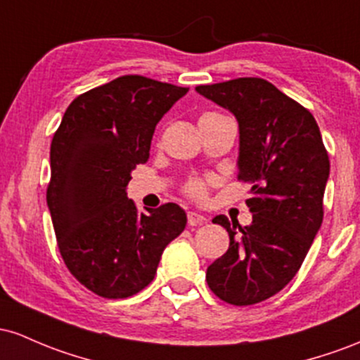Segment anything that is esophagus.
Here are the masks:
<instances>
[{"instance_id":"1","label":"esophagus","mask_w":360,"mask_h":360,"mask_svg":"<svg viewBox=\"0 0 360 360\" xmlns=\"http://www.w3.org/2000/svg\"><path fill=\"white\" fill-rule=\"evenodd\" d=\"M187 219H188V224L191 226H199V224H204L205 221V216H202L199 212H193V211H188L187 212Z\"/></svg>"}]
</instances>
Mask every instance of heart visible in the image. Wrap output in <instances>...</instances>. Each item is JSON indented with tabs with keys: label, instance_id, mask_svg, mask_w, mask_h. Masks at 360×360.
Listing matches in <instances>:
<instances>
[{
	"label": "heart",
	"instance_id": "obj_1",
	"mask_svg": "<svg viewBox=\"0 0 360 360\" xmlns=\"http://www.w3.org/2000/svg\"><path fill=\"white\" fill-rule=\"evenodd\" d=\"M207 115H216V114H207ZM187 192L191 193L192 197H197V199H200V197H204V193H205V185H204V181L199 180V179H192V180L187 184Z\"/></svg>",
	"mask_w": 360,
	"mask_h": 360
}]
</instances>
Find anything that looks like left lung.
Masks as SVG:
<instances>
[{
    "mask_svg": "<svg viewBox=\"0 0 360 360\" xmlns=\"http://www.w3.org/2000/svg\"><path fill=\"white\" fill-rule=\"evenodd\" d=\"M195 91L236 117L238 179L252 185V224L212 219L228 231L229 248L205 278L219 300L257 304L292 281L321 228L328 153L311 112L265 79L238 78Z\"/></svg>",
    "mask_w": 360,
    "mask_h": 360,
    "instance_id": "8db88e82",
    "label": "left lung"
}]
</instances>
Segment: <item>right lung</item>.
Instances as JSON below:
<instances>
[{
	"label": "right lung",
	"mask_w": 360,
	"mask_h": 360,
	"mask_svg": "<svg viewBox=\"0 0 360 360\" xmlns=\"http://www.w3.org/2000/svg\"><path fill=\"white\" fill-rule=\"evenodd\" d=\"M187 91L120 76L72 100L52 137L47 207L60 257L98 296L124 300L143 290L185 229L180 205L139 214L126 191L136 165L149 158L156 124Z\"/></svg>",
	"instance_id": "add662e5"
}]
</instances>
